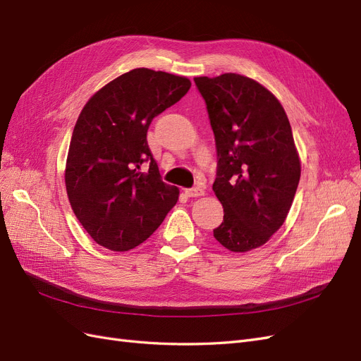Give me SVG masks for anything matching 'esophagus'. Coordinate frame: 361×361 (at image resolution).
I'll use <instances>...</instances> for the list:
<instances>
[{
    "label": "esophagus",
    "mask_w": 361,
    "mask_h": 361,
    "mask_svg": "<svg viewBox=\"0 0 361 361\" xmlns=\"http://www.w3.org/2000/svg\"><path fill=\"white\" fill-rule=\"evenodd\" d=\"M184 193H186L189 198H197V197H202L204 189L202 188H192V189L184 190Z\"/></svg>",
    "instance_id": "1"
}]
</instances>
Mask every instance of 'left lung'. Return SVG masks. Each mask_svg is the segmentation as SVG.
Masks as SVG:
<instances>
[{
	"label": "left lung",
	"instance_id": "left-lung-1",
	"mask_svg": "<svg viewBox=\"0 0 361 361\" xmlns=\"http://www.w3.org/2000/svg\"><path fill=\"white\" fill-rule=\"evenodd\" d=\"M218 151L213 192L224 207L214 239L233 252L259 248L280 230L301 177V161L281 102L240 74L195 77Z\"/></svg>",
	"mask_w": 361,
	"mask_h": 361
}]
</instances>
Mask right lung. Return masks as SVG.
Here are the masks:
<instances>
[{"mask_svg":"<svg viewBox=\"0 0 361 361\" xmlns=\"http://www.w3.org/2000/svg\"><path fill=\"white\" fill-rule=\"evenodd\" d=\"M190 85L186 77L137 68L101 87L81 110L65 184L77 219L104 248H136L177 204L180 190L160 180L147 133L151 121L186 95Z\"/></svg>","mask_w":361,"mask_h":361,"instance_id":"obj_1","label":"right lung"}]
</instances>
